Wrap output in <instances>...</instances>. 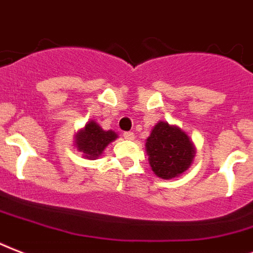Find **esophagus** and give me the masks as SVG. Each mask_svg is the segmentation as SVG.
I'll list each match as a JSON object with an SVG mask.
<instances>
[{"label": "esophagus", "instance_id": "34e87169", "mask_svg": "<svg viewBox=\"0 0 253 253\" xmlns=\"http://www.w3.org/2000/svg\"><path fill=\"white\" fill-rule=\"evenodd\" d=\"M123 136H124L125 140L132 141L133 138H134V133H133V132H125L124 134H123Z\"/></svg>", "mask_w": 253, "mask_h": 253}]
</instances>
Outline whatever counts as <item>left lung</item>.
I'll return each mask as SVG.
<instances>
[{"instance_id":"obj_1","label":"left lung","mask_w":253,"mask_h":253,"mask_svg":"<svg viewBox=\"0 0 253 253\" xmlns=\"http://www.w3.org/2000/svg\"><path fill=\"white\" fill-rule=\"evenodd\" d=\"M145 150L153 173L162 179L179 177L194 161L197 148L185 130L166 121H158L146 138Z\"/></svg>"}]
</instances>
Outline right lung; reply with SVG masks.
I'll return each instance as SVG.
<instances>
[{"label":"right lung","instance_id":"right-lung-1","mask_svg":"<svg viewBox=\"0 0 253 253\" xmlns=\"http://www.w3.org/2000/svg\"><path fill=\"white\" fill-rule=\"evenodd\" d=\"M117 133L113 130H104L96 121H88L85 126L78 130L75 134L76 149L83 153L87 160H96L101 156L104 149L117 138Z\"/></svg>","mask_w":253,"mask_h":253}]
</instances>
